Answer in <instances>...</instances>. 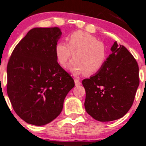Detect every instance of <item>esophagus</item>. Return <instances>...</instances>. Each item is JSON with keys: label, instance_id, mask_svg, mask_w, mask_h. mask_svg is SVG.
Returning <instances> with one entry per match:
<instances>
[{"label": "esophagus", "instance_id": "1", "mask_svg": "<svg viewBox=\"0 0 146 146\" xmlns=\"http://www.w3.org/2000/svg\"><path fill=\"white\" fill-rule=\"evenodd\" d=\"M74 81L75 86H79V85L81 84V82H80V80L79 79H75Z\"/></svg>", "mask_w": 146, "mask_h": 146}]
</instances>
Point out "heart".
Segmentation results:
<instances>
[{
    "instance_id": "heart-1",
    "label": "heart",
    "mask_w": 146,
    "mask_h": 146,
    "mask_svg": "<svg viewBox=\"0 0 146 146\" xmlns=\"http://www.w3.org/2000/svg\"><path fill=\"white\" fill-rule=\"evenodd\" d=\"M67 44L58 42L56 46V56L60 65L65 67L72 54L73 60L68 69L73 75L84 73L90 75L103 68L108 59V49L104 43L96 37L82 31H77L66 38Z\"/></svg>"
}]
</instances>
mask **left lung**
Wrapping results in <instances>:
<instances>
[{
	"instance_id": "1",
	"label": "left lung",
	"mask_w": 146,
	"mask_h": 146,
	"mask_svg": "<svg viewBox=\"0 0 146 146\" xmlns=\"http://www.w3.org/2000/svg\"><path fill=\"white\" fill-rule=\"evenodd\" d=\"M103 68L84 79V106L88 115L100 121L121 118L131 108L139 84L136 60L124 46L115 42Z\"/></svg>"
}]
</instances>
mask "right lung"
I'll return each mask as SVG.
<instances>
[{
	"label": "right lung",
	"instance_id": "1",
	"mask_svg": "<svg viewBox=\"0 0 146 146\" xmlns=\"http://www.w3.org/2000/svg\"><path fill=\"white\" fill-rule=\"evenodd\" d=\"M58 27L33 28L14 48L8 62L7 92L16 113L27 123L43 125L61 113L75 86L57 61Z\"/></svg>",
	"mask_w": 146,
	"mask_h": 146
}]
</instances>
